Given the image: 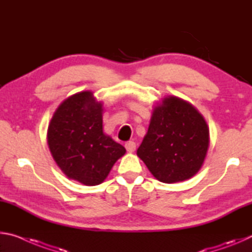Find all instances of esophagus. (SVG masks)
<instances>
[{"mask_svg": "<svg viewBox=\"0 0 252 252\" xmlns=\"http://www.w3.org/2000/svg\"><path fill=\"white\" fill-rule=\"evenodd\" d=\"M135 142L134 141H127L126 143V149L127 152H133L135 150Z\"/></svg>", "mask_w": 252, "mask_h": 252, "instance_id": "esophagus-1", "label": "esophagus"}]
</instances>
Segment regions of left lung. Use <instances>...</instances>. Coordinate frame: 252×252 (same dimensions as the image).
<instances>
[{"mask_svg": "<svg viewBox=\"0 0 252 252\" xmlns=\"http://www.w3.org/2000/svg\"><path fill=\"white\" fill-rule=\"evenodd\" d=\"M209 148V127L193 105L167 96L152 112L136 155L158 180L185 181L202 167Z\"/></svg>", "mask_w": 252, "mask_h": 252, "instance_id": "8db88e82", "label": "left lung"}]
</instances>
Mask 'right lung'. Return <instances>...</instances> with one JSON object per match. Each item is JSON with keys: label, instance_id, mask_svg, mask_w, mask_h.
I'll use <instances>...</instances> for the list:
<instances>
[{"label": "right lung", "instance_id": "obj_1", "mask_svg": "<svg viewBox=\"0 0 252 252\" xmlns=\"http://www.w3.org/2000/svg\"><path fill=\"white\" fill-rule=\"evenodd\" d=\"M48 144L65 176L85 186L103 182L126 153L103 133L102 103L91 91L75 93L59 105L49 125Z\"/></svg>", "mask_w": 252, "mask_h": 252}]
</instances>
